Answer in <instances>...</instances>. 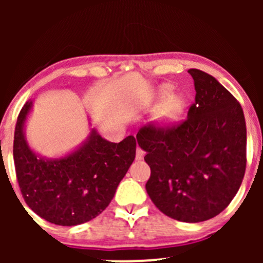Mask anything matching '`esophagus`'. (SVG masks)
<instances>
[{
	"label": "esophagus",
	"instance_id": "34e87169",
	"mask_svg": "<svg viewBox=\"0 0 263 263\" xmlns=\"http://www.w3.org/2000/svg\"><path fill=\"white\" fill-rule=\"evenodd\" d=\"M143 157H144L143 151L141 148H137V151H136V159H137V161H141V159H143Z\"/></svg>",
	"mask_w": 263,
	"mask_h": 263
}]
</instances>
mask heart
Returning <instances> with one entry per match:
<instances>
[{"instance_id":"obj_1","label":"heart","mask_w":263,"mask_h":263,"mask_svg":"<svg viewBox=\"0 0 263 263\" xmlns=\"http://www.w3.org/2000/svg\"><path fill=\"white\" fill-rule=\"evenodd\" d=\"M157 95H158V98L165 99V100L153 111L151 120L157 127H171L182 116L184 107H185V101L179 95L172 96V87L170 85H163L159 87L157 90Z\"/></svg>"}]
</instances>
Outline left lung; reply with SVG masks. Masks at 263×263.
Here are the masks:
<instances>
[{"mask_svg": "<svg viewBox=\"0 0 263 263\" xmlns=\"http://www.w3.org/2000/svg\"><path fill=\"white\" fill-rule=\"evenodd\" d=\"M195 104L173 128L144 126L136 138L151 168L153 204L184 222L209 220L231 203L246 168V123L236 99L205 71L189 69Z\"/></svg>", "mask_w": 263, "mask_h": 263, "instance_id": "8db88e82", "label": "left lung"}]
</instances>
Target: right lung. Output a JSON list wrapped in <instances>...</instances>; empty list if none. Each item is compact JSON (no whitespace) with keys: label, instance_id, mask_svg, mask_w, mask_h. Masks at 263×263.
<instances>
[{"label":"right lung","instance_id":"right-lung-1","mask_svg":"<svg viewBox=\"0 0 263 263\" xmlns=\"http://www.w3.org/2000/svg\"><path fill=\"white\" fill-rule=\"evenodd\" d=\"M32 110L33 100L27 101L18 115L13 141L14 167L27 205L55 225L90 221L106 209L134 162L135 137L114 143L91 127L77 148L48 158L32 149L27 141L26 125Z\"/></svg>","mask_w":263,"mask_h":263}]
</instances>
